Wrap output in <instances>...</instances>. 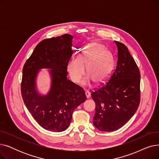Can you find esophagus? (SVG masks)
Segmentation results:
<instances>
[{
    "instance_id": "esophagus-1",
    "label": "esophagus",
    "mask_w": 159,
    "mask_h": 159,
    "mask_svg": "<svg viewBox=\"0 0 159 159\" xmlns=\"http://www.w3.org/2000/svg\"><path fill=\"white\" fill-rule=\"evenodd\" d=\"M85 95H86L87 98H90V97H91V93H89V91H86V92H85Z\"/></svg>"
}]
</instances>
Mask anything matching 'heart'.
<instances>
[{
	"mask_svg": "<svg viewBox=\"0 0 159 159\" xmlns=\"http://www.w3.org/2000/svg\"><path fill=\"white\" fill-rule=\"evenodd\" d=\"M111 55L98 43L86 44L82 49L79 59L73 58L67 65V70L71 80L76 84L81 82L86 75V68L89 76L83 81L82 84L91 86L95 80L97 83L104 82L113 69Z\"/></svg>",
	"mask_w": 159,
	"mask_h": 159,
	"instance_id": "obj_1",
	"label": "heart"
}]
</instances>
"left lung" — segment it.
Masks as SVG:
<instances>
[{
    "label": "left lung",
    "instance_id": "left-lung-1",
    "mask_svg": "<svg viewBox=\"0 0 159 159\" xmlns=\"http://www.w3.org/2000/svg\"><path fill=\"white\" fill-rule=\"evenodd\" d=\"M118 59L116 68L104 85L91 93L95 102L94 126L110 132L122 127L134 115L140 103L139 69L124 44L115 41Z\"/></svg>",
    "mask_w": 159,
    "mask_h": 159
}]
</instances>
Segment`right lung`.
<instances>
[{
    "label": "right lung",
    "instance_id": "right-lung-1",
    "mask_svg": "<svg viewBox=\"0 0 159 159\" xmlns=\"http://www.w3.org/2000/svg\"><path fill=\"white\" fill-rule=\"evenodd\" d=\"M73 36H62L42 40L25 63L22 70L21 94L24 102L41 127L53 132L68 128L73 111L86 97L84 91L67 78V65L73 54ZM41 69H49L51 87L42 95L36 80Z\"/></svg>",
    "mask_w": 159,
    "mask_h": 159
}]
</instances>
